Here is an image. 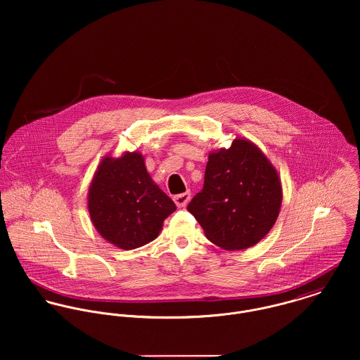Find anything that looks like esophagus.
<instances>
[{
    "label": "esophagus",
    "instance_id": "1",
    "mask_svg": "<svg viewBox=\"0 0 360 360\" xmlns=\"http://www.w3.org/2000/svg\"><path fill=\"white\" fill-rule=\"evenodd\" d=\"M190 198H191V193H190V191H186V193H183V194L174 195V197H173V201H174V204L177 205V207H184V206L188 204Z\"/></svg>",
    "mask_w": 360,
    "mask_h": 360
}]
</instances>
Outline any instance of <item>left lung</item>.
Returning <instances> with one entry per match:
<instances>
[{
	"label": "left lung",
	"instance_id": "8db88e82",
	"mask_svg": "<svg viewBox=\"0 0 360 360\" xmlns=\"http://www.w3.org/2000/svg\"><path fill=\"white\" fill-rule=\"evenodd\" d=\"M281 201L276 167L257 144L237 137L229 148L209 153L204 188L187 209L210 243L240 251L254 247L271 230Z\"/></svg>",
	"mask_w": 360,
	"mask_h": 360
}]
</instances>
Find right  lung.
Returning a JSON list of instances; mask_svg holds the SVG:
<instances>
[{"label":"right lung","mask_w":360,"mask_h":360,"mask_svg":"<svg viewBox=\"0 0 360 360\" xmlns=\"http://www.w3.org/2000/svg\"><path fill=\"white\" fill-rule=\"evenodd\" d=\"M90 219L103 240L120 250L140 248L162 231L174 202L159 188L140 153L105 155L89 187Z\"/></svg>","instance_id":"obj_1"}]
</instances>
